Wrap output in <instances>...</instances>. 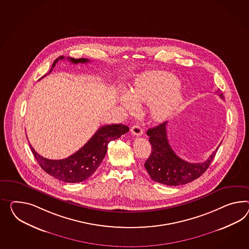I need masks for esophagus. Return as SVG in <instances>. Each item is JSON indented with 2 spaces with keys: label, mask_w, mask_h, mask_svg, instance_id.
Segmentation results:
<instances>
[{
  "label": "esophagus",
  "mask_w": 249,
  "mask_h": 249,
  "mask_svg": "<svg viewBox=\"0 0 249 249\" xmlns=\"http://www.w3.org/2000/svg\"><path fill=\"white\" fill-rule=\"evenodd\" d=\"M131 133L135 136H140L143 133V131L141 127L140 124H134V126L131 128Z\"/></svg>",
  "instance_id": "esophagus-1"
}]
</instances>
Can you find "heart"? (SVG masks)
<instances>
[{"label":"heart","instance_id":"1","mask_svg":"<svg viewBox=\"0 0 249 249\" xmlns=\"http://www.w3.org/2000/svg\"><path fill=\"white\" fill-rule=\"evenodd\" d=\"M178 78L163 71L147 73L134 82L130 93L120 97L122 106L134 111L136 105H150V115L154 121L168 119L181 101Z\"/></svg>","mask_w":249,"mask_h":249}]
</instances>
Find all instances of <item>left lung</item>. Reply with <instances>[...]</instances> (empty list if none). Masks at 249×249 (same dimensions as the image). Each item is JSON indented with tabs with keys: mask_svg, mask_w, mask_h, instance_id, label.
I'll use <instances>...</instances> for the list:
<instances>
[{
	"mask_svg": "<svg viewBox=\"0 0 249 249\" xmlns=\"http://www.w3.org/2000/svg\"><path fill=\"white\" fill-rule=\"evenodd\" d=\"M223 99V94L217 91ZM168 122H163L155 127L147 131L149 142L152 144V152L147 159L144 167L153 180L168 186L186 184L200 177L214 159L217 149L209 159L203 162L191 163L180 159L173 152L167 137Z\"/></svg>",
	"mask_w": 249,
	"mask_h": 249,
	"instance_id": "obj_1",
	"label": "left lung"
}]
</instances>
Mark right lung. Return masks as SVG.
I'll return each mask as SVG.
<instances>
[{
  "mask_svg": "<svg viewBox=\"0 0 249 249\" xmlns=\"http://www.w3.org/2000/svg\"><path fill=\"white\" fill-rule=\"evenodd\" d=\"M65 57H57L53 62L51 73L58 59H63ZM68 59L74 63L89 62L88 58H72ZM48 73V74H49ZM47 74L43 77H46ZM129 127L124 124H107L101 126L83 147L70 157L62 160H50L39 155L33 147L30 144L32 153L37 160L38 165L44 172L52 177L64 182L76 183L81 182L96 172L98 166L101 164L103 159L107 151V145L111 141L119 138L122 134H126Z\"/></svg>",
  "mask_w": 249,
  "mask_h": 249,
  "instance_id": "add662e5",
  "label": "right lung"
}]
</instances>
